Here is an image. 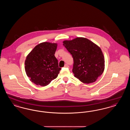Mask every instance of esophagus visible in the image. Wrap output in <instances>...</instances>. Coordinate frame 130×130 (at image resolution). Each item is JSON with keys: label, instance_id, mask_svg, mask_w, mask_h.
<instances>
[{"label": "esophagus", "instance_id": "34e87169", "mask_svg": "<svg viewBox=\"0 0 130 130\" xmlns=\"http://www.w3.org/2000/svg\"><path fill=\"white\" fill-rule=\"evenodd\" d=\"M64 67H65V68H69V66H68V64H65V65H64Z\"/></svg>", "mask_w": 130, "mask_h": 130}]
</instances>
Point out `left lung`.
<instances>
[{
  "label": "left lung",
  "mask_w": 130,
  "mask_h": 130,
  "mask_svg": "<svg viewBox=\"0 0 130 130\" xmlns=\"http://www.w3.org/2000/svg\"><path fill=\"white\" fill-rule=\"evenodd\" d=\"M63 43L73 57L74 76L84 84L96 80L105 69L104 56L99 46L82 37L64 40Z\"/></svg>",
  "instance_id": "left-lung-1"
}]
</instances>
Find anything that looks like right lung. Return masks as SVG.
<instances>
[{
  "mask_svg": "<svg viewBox=\"0 0 130 130\" xmlns=\"http://www.w3.org/2000/svg\"><path fill=\"white\" fill-rule=\"evenodd\" d=\"M56 43L44 42L37 45L27 55L25 72L30 80L37 85L46 86L56 78L61 68L55 54Z\"/></svg>",
  "mask_w": 130,
  "mask_h": 130,
  "instance_id": "add662e5",
  "label": "right lung"
}]
</instances>
